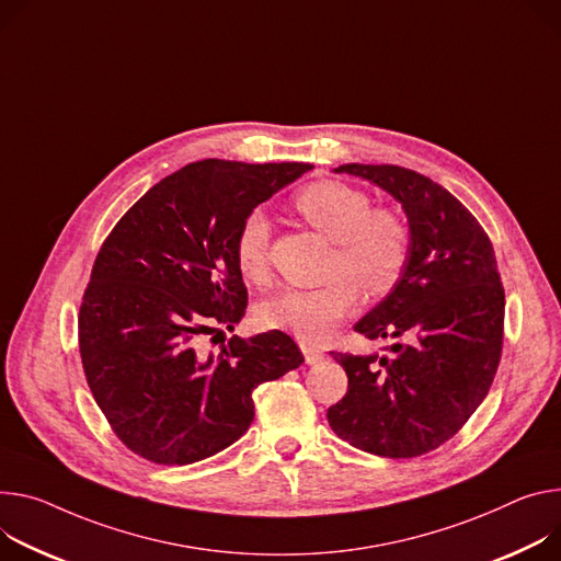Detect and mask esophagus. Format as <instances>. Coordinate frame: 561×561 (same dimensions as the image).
<instances>
[{
	"label": "esophagus",
	"mask_w": 561,
	"mask_h": 561,
	"mask_svg": "<svg viewBox=\"0 0 561 561\" xmlns=\"http://www.w3.org/2000/svg\"><path fill=\"white\" fill-rule=\"evenodd\" d=\"M299 348L304 353V360H307L309 365H316V363H320L324 358V351L320 346L311 344V342H299Z\"/></svg>",
	"instance_id": "1"
}]
</instances>
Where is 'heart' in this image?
Returning a JSON list of instances; mask_svg holds the SVG:
<instances>
[{"instance_id":"obj_1","label":"heart","mask_w":561,"mask_h":561,"mask_svg":"<svg viewBox=\"0 0 561 561\" xmlns=\"http://www.w3.org/2000/svg\"><path fill=\"white\" fill-rule=\"evenodd\" d=\"M297 213L335 241L329 279L318 288L286 290L260 309V324L282 329L299 340L327 337L358 301L363 288L382 297L402 279L412 257V230L396 210L371 208L360 187L342 181H316L295 196ZM234 260L254 284L271 279V224L252 213L234 237Z\"/></svg>"}]
</instances>
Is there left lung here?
I'll return each instance as SVG.
<instances>
[{"mask_svg": "<svg viewBox=\"0 0 561 561\" xmlns=\"http://www.w3.org/2000/svg\"><path fill=\"white\" fill-rule=\"evenodd\" d=\"M402 203L412 257L398 286L355 331L396 337L387 355L331 351L348 389L329 407L331 430L387 458L423 456L461 430L490 391L503 346L505 293L490 237L432 179L398 165L348 163Z\"/></svg>", "mask_w": 561, "mask_h": 561, "instance_id": "left-lung-1", "label": "left lung"}]
</instances>
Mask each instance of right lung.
I'll return each instance as SVG.
<instances>
[{
    "instance_id": "right-lung-1",
    "label": "right lung",
    "mask_w": 561,
    "mask_h": 561,
    "mask_svg": "<svg viewBox=\"0 0 561 561\" xmlns=\"http://www.w3.org/2000/svg\"><path fill=\"white\" fill-rule=\"evenodd\" d=\"M309 163L206 159L165 176L100 245L84 288L78 342L87 385L112 432L159 466H187L241 438L252 391L304 363L284 331L232 335L248 290L234 260L245 217Z\"/></svg>"
}]
</instances>
